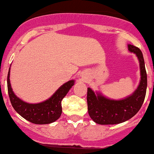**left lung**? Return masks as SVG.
<instances>
[{
    "instance_id": "8db88e82",
    "label": "left lung",
    "mask_w": 154,
    "mask_h": 154,
    "mask_svg": "<svg viewBox=\"0 0 154 154\" xmlns=\"http://www.w3.org/2000/svg\"><path fill=\"white\" fill-rule=\"evenodd\" d=\"M128 50L137 57L140 67L141 80L139 86L131 95L122 99L112 100L101 93H94L91 88L87 90L88 115L99 125H116L125 122L139 111L144 100L147 89V73L143 54L139 48L128 45Z\"/></svg>"
}]
</instances>
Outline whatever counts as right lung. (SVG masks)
Masks as SVG:
<instances>
[{"label": "right lung", "mask_w": 154, "mask_h": 154, "mask_svg": "<svg viewBox=\"0 0 154 154\" xmlns=\"http://www.w3.org/2000/svg\"><path fill=\"white\" fill-rule=\"evenodd\" d=\"M10 68L7 76V88L10 102L14 109L24 119L35 125H47L56 122L62 114L61 102L74 84V80L64 83L50 98L42 103H28L14 94L10 80Z\"/></svg>", "instance_id": "1"}]
</instances>
